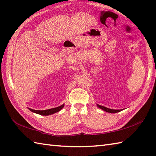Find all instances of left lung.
I'll return each instance as SVG.
<instances>
[{
	"label": "left lung",
	"instance_id": "obj_1",
	"mask_svg": "<svg viewBox=\"0 0 156 156\" xmlns=\"http://www.w3.org/2000/svg\"><path fill=\"white\" fill-rule=\"evenodd\" d=\"M98 107L100 108L102 110L106 111V112H111V113H116V112H120L122 110H114V109H111V108H108L107 107H105L103 106H101V105H97Z\"/></svg>",
	"mask_w": 156,
	"mask_h": 156
}]
</instances>
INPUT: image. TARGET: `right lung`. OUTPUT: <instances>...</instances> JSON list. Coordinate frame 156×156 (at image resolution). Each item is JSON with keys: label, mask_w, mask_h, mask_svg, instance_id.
Masks as SVG:
<instances>
[{"label": "right lung", "mask_w": 156, "mask_h": 156, "mask_svg": "<svg viewBox=\"0 0 156 156\" xmlns=\"http://www.w3.org/2000/svg\"><path fill=\"white\" fill-rule=\"evenodd\" d=\"M64 105H62L61 106H59V107H58L54 108H50V109H48V110H44V111H37V110H34V109H31V108H29V109L31 111L34 112H35V113H37V114H39V115H41L48 116V115H52V114L55 113V112L59 111L62 108H64Z\"/></svg>", "instance_id": "1"}]
</instances>
